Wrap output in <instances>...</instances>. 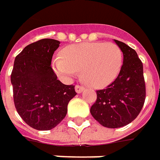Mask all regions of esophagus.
Masks as SVG:
<instances>
[{
    "instance_id": "obj_1",
    "label": "esophagus",
    "mask_w": 160,
    "mask_h": 160,
    "mask_svg": "<svg viewBox=\"0 0 160 160\" xmlns=\"http://www.w3.org/2000/svg\"><path fill=\"white\" fill-rule=\"evenodd\" d=\"M75 89H76V92L78 93H81L84 90V87L83 86H82V85H79V84H77L76 85V87H75Z\"/></svg>"
}]
</instances>
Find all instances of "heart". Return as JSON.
<instances>
[{
	"label": "heart",
	"mask_w": 160,
	"mask_h": 160,
	"mask_svg": "<svg viewBox=\"0 0 160 160\" xmlns=\"http://www.w3.org/2000/svg\"><path fill=\"white\" fill-rule=\"evenodd\" d=\"M122 52L112 42H85L63 48L62 57L52 61L53 71L63 80H70L81 72L89 85L99 87L112 82L121 70Z\"/></svg>",
	"instance_id": "obj_1"
}]
</instances>
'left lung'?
Returning a JSON list of instances; mask_svg holds the SVG:
<instances>
[{
    "instance_id": "8db88e82",
    "label": "left lung",
    "mask_w": 160,
    "mask_h": 160,
    "mask_svg": "<svg viewBox=\"0 0 160 160\" xmlns=\"http://www.w3.org/2000/svg\"><path fill=\"white\" fill-rule=\"evenodd\" d=\"M114 41L123 53L121 70L113 82L97 91V99L91 108L93 118L110 128L133 122L141 112L146 95L142 63L138 53L125 43Z\"/></svg>"
}]
</instances>
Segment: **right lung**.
I'll use <instances>...</instances> for the list:
<instances>
[{"label": "right lung", "mask_w": 160, "mask_h": 160, "mask_svg": "<svg viewBox=\"0 0 160 160\" xmlns=\"http://www.w3.org/2000/svg\"><path fill=\"white\" fill-rule=\"evenodd\" d=\"M60 41L43 38L23 48L11 72L13 98L24 122L38 130L56 127L67 114L68 104L77 95L75 85L57 79L51 62Z\"/></svg>", "instance_id": "add662e5"}]
</instances>
